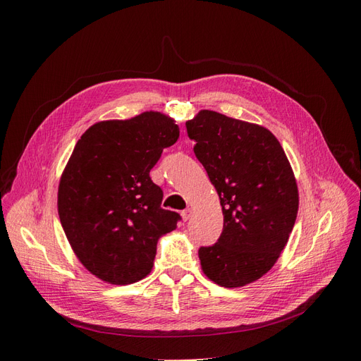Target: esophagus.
Segmentation results:
<instances>
[{"mask_svg": "<svg viewBox=\"0 0 361 361\" xmlns=\"http://www.w3.org/2000/svg\"><path fill=\"white\" fill-rule=\"evenodd\" d=\"M180 215H182V220H183V221H188L190 218H191V215H192V209H190V207H188V209L182 211Z\"/></svg>", "mask_w": 361, "mask_h": 361, "instance_id": "esophagus-1", "label": "esophagus"}]
</instances>
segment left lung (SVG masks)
I'll return each mask as SVG.
<instances>
[{
	"instance_id": "8db88e82",
	"label": "left lung",
	"mask_w": 361,
	"mask_h": 361,
	"mask_svg": "<svg viewBox=\"0 0 361 361\" xmlns=\"http://www.w3.org/2000/svg\"><path fill=\"white\" fill-rule=\"evenodd\" d=\"M185 125L224 215L218 241L199 250L202 269L220 286H245L274 267L297 220L290 164L264 126L209 110Z\"/></svg>"
}]
</instances>
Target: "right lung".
<instances>
[{
  "label": "right lung",
  "instance_id": "1",
  "mask_svg": "<svg viewBox=\"0 0 361 361\" xmlns=\"http://www.w3.org/2000/svg\"><path fill=\"white\" fill-rule=\"evenodd\" d=\"M178 138L173 118L146 111L96 123L76 143L59 185V215L76 257L97 279H145L158 239L180 221L162 209V190L149 176Z\"/></svg>",
  "mask_w": 361,
  "mask_h": 361
}]
</instances>
